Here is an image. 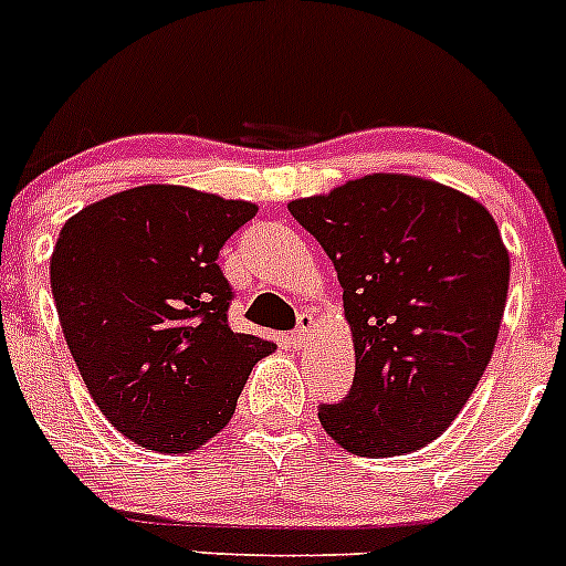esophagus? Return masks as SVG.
Listing matches in <instances>:
<instances>
[{
    "mask_svg": "<svg viewBox=\"0 0 566 566\" xmlns=\"http://www.w3.org/2000/svg\"><path fill=\"white\" fill-rule=\"evenodd\" d=\"M312 332H315V317L312 315H301L298 317V326H295V332L290 334V343L295 345V348H301L304 343H310Z\"/></svg>",
    "mask_w": 566,
    "mask_h": 566,
    "instance_id": "esophagus-1",
    "label": "esophagus"
}]
</instances>
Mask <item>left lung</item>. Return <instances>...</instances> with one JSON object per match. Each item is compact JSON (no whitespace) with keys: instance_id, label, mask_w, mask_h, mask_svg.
Returning <instances> with one entry per match:
<instances>
[{"instance_id":"8db88e82","label":"left lung","mask_w":566,"mask_h":566,"mask_svg":"<svg viewBox=\"0 0 566 566\" xmlns=\"http://www.w3.org/2000/svg\"><path fill=\"white\" fill-rule=\"evenodd\" d=\"M343 287L356 373L317 417L356 457L420 451L457 420L492 359L509 251L484 207L403 174L287 205Z\"/></svg>"}]
</instances>
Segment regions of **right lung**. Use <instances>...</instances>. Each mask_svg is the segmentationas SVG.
<instances>
[{
	"mask_svg": "<svg viewBox=\"0 0 566 566\" xmlns=\"http://www.w3.org/2000/svg\"><path fill=\"white\" fill-rule=\"evenodd\" d=\"M256 216L177 185H144L76 212L52 251L60 326L87 392L132 442L188 453L232 420L276 345L229 326L223 243Z\"/></svg>",
	"mask_w": 566,
	"mask_h": 566,
	"instance_id": "add662e5",
	"label": "right lung"
}]
</instances>
